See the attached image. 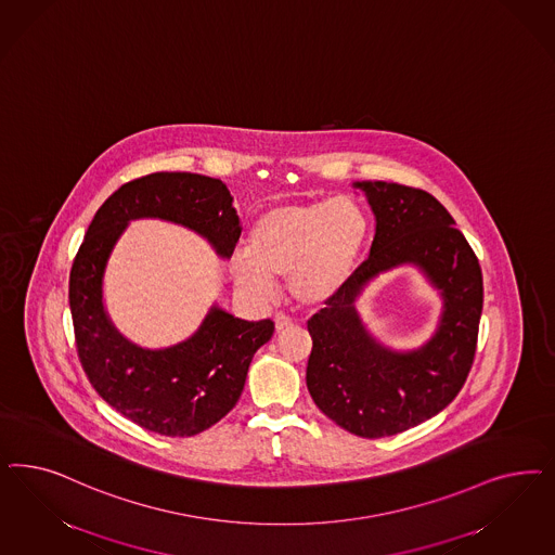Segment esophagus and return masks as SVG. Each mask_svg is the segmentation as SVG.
I'll return each mask as SVG.
<instances>
[{"mask_svg": "<svg viewBox=\"0 0 555 555\" xmlns=\"http://www.w3.org/2000/svg\"><path fill=\"white\" fill-rule=\"evenodd\" d=\"M273 322H275V331H284L287 328L289 324H292V319L286 317L284 312H275V317H273Z\"/></svg>", "mask_w": 555, "mask_h": 555, "instance_id": "1", "label": "esophagus"}]
</instances>
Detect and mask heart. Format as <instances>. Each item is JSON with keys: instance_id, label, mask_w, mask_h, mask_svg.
Masks as SVG:
<instances>
[{"instance_id": "heart-1", "label": "heart", "mask_w": 555, "mask_h": 555, "mask_svg": "<svg viewBox=\"0 0 555 555\" xmlns=\"http://www.w3.org/2000/svg\"><path fill=\"white\" fill-rule=\"evenodd\" d=\"M367 234V216L349 197L269 208L250 229L247 253L231 259L234 282L269 296L273 280L287 278L298 302L324 305L353 273Z\"/></svg>"}]
</instances>
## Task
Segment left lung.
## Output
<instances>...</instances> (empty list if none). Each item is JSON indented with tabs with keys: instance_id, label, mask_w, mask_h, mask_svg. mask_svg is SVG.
I'll return each mask as SVG.
<instances>
[{
	"instance_id": "8db88e82",
	"label": "left lung",
	"mask_w": 555,
	"mask_h": 555,
	"mask_svg": "<svg viewBox=\"0 0 555 555\" xmlns=\"http://www.w3.org/2000/svg\"><path fill=\"white\" fill-rule=\"evenodd\" d=\"M376 215L370 257L310 321L306 386L340 429L363 439L390 437L443 411L472 370L482 314L478 257L429 192L386 181L356 183ZM414 262L442 289L447 310L434 339L396 354L360 324L354 300L377 272Z\"/></svg>"
}]
</instances>
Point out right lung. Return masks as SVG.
I'll return each mask as SVG.
<instances>
[{
  "mask_svg": "<svg viewBox=\"0 0 555 555\" xmlns=\"http://www.w3.org/2000/svg\"><path fill=\"white\" fill-rule=\"evenodd\" d=\"M163 218L206 236L231 257L241 236L233 197L220 179L162 171L132 179L91 220L69 275L75 345L95 392L139 427L165 437H192L233 411L255 351L273 322H247L212 308L192 339L149 351L118 335L102 305L109 250L134 218Z\"/></svg>",
  "mask_w": 555,
  "mask_h": 555,
  "instance_id": "right-lung-1",
  "label": "right lung"
}]
</instances>
